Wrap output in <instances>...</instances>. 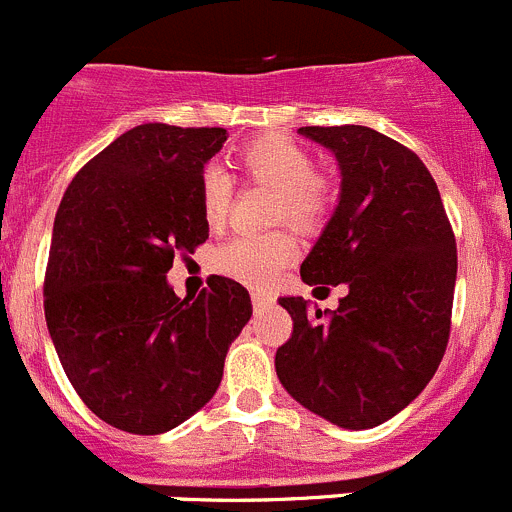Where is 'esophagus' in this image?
<instances>
[{
  "instance_id": "esophagus-1",
  "label": "esophagus",
  "mask_w": 512,
  "mask_h": 512,
  "mask_svg": "<svg viewBox=\"0 0 512 512\" xmlns=\"http://www.w3.org/2000/svg\"><path fill=\"white\" fill-rule=\"evenodd\" d=\"M252 306H255V311H262V308L270 306V296H265V293H252Z\"/></svg>"
}]
</instances>
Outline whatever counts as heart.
Listing matches in <instances>:
<instances>
[{
    "label": "heart",
    "instance_id": "heart-1",
    "mask_svg": "<svg viewBox=\"0 0 512 512\" xmlns=\"http://www.w3.org/2000/svg\"><path fill=\"white\" fill-rule=\"evenodd\" d=\"M237 163L247 178L278 191L275 219H288L303 232H313L324 224L331 209V188L316 176V163L306 147L283 135H262L239 147ZM232 196L234 181L227 170L216 163L206 165L199 181V206L206 227L219 229L227 222ZM296 255V237L285 229L245 232L214 252V267L216 273L239 283L265 288Z\"/></svg>",
    "mask_w": 512,
    "mask_h": 512
}]
</instances>
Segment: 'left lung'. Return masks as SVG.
I'll return each mask as SVG.
<instances>
[{
	"instance_id": "obj_1",
	"label": "left lung",
	"mask_w": 512,
	"mask_h": 512,
	"mask_svg": "<svg viewBox=\"0 0 512 512\" xmlns=\"http://www.w3.org/2000/svg\"><path fill=\"white\" fill-rule=\"evenodd\" d=\"M342 170L339 206L301 265L308 285L349 288L336 311L280 298L293 334L275 352L283 388L342 428L393 418L428 385L446 352L457 242L426 165L359 124L301 127Z\"/></svg>"
}]
</instances>
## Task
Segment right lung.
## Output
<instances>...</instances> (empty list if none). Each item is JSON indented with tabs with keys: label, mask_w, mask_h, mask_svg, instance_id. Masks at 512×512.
I'll return each instance as SVG.
<instances>
[{
	"label": "right lung",
	"mask_w": 512,
	"mask_h": 512,
	"mask_svg": "<svg viewBox=\"0 0 512 512\" xmlns=\"http://www.w3.org/2000/svg\"><path fill=\"white\" fill-rule=\"evenodd\" d=\"M222 127L140 124L63 193L45 270V321L73 390L109 426L155 436L214 398L229 344L250 321L237 280L211 275L188 301L165 275L209 239L199 206Z\"/></svg>",
	"instance_id": "1"
}]
</instances>
